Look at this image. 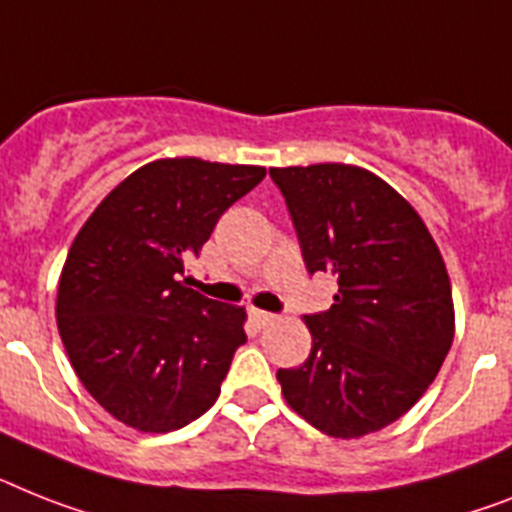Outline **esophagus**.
Returning <instances> with one entry per match:
<instances>
[{
  "label": "esophagus",
  "mask_w": 512,
  "mask_h": 512,
  "mask_svg": "<svg viewBox=\"0 0 512 512\" xmlns=\"http://www.w3.org/2000/svg\"><path fill=\"white\" fill-rule=\"evenodd\" d=\"M251 322L253 327H266V324L274 322V316L269 311H261V308H251Z\"/></svg>",
  "instance_id": "1"
}]
</instances>
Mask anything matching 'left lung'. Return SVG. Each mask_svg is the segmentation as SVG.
Masks as SVG:
<instances>
[{"label":"left lung","mask_w":512,"mask_h":512,"mask_svg":"<svg viewBox=\"0 0 512 512\" xmlns=\"http://www.w3.org/2000/svg\"><path fill=\"white\" fill-rule=\"evenodd\" d=\"M308 274L335 303L303 316L311 353L280 369L287 405L329 437L379 432L413 408L453 345V290L426 225L398 190L350 164L274 167Z\"/></svg>","instance_id":"obj_1"}]
</instances>
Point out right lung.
I'll list each match as a JSON object with an SVG mask.
<instances>
[{"label":"right lung","instance_id":"1","mask_svg":"<svg viewBox=\"0 0 512 512\" xmlns=\"http://www.w3.org/2000/svg\"><path fill=\"white\" fill-rule=\"evenodd\" d=\"M264 167L159 159L125 177L80 227L57 290V327L96 403L138 432L196 421L219 398L246 311L180 282L219 217Z\"/></svg>","mask_w":512,"mask_h":512}]
</instances>
